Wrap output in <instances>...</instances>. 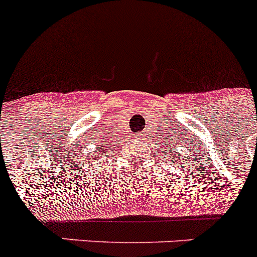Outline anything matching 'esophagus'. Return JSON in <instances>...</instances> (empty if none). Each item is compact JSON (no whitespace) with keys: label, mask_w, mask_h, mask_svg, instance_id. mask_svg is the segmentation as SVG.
<instances>
[{"label":"esophagus","mask_w":257,"mask_h":257,"mask_svg":"<svg viewBox=\"0 0 257 257\" xmlns=\"http://www.w3.org/2000/svg\"><path fill=\"white\" fill-rule=\"evenodd\" d=\"M143 136V134H139V135H138V138H142Z\"/></svg>","instance_id":"1"}]
</instances>
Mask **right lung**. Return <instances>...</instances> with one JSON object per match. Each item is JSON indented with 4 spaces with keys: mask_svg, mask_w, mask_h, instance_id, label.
Returning <instances> with one entry per match:
<instances>
[{
    "mask_svg": "<svg viewBox=\"0 0 257 257\" xmlns=\"http://www.w3.org/2000/svg\"><path fill=\"white\" fill-rule=\"evenodd\" d=\"M99 149H100V151H101V149H103V148H101V147H99ZM101 152H104V153H105V151H101ZM94 156H95V158H99V157H101L100 153H99V151H96L94 154H92L91 160H94Z\"/></svg>",
    "mask_w": 257,
    "mask_h": 257,
    "instance_id": "add662e5",
    "label": "right lung"
}]
</instances>
